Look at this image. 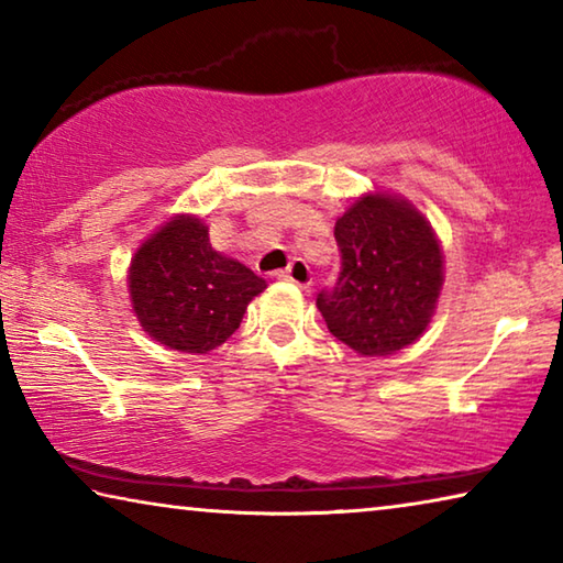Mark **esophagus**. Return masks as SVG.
<instances>
[{
    "label": "esophagus",
    "instance_id": "34e87169",
    "mask_svg": "<svg viewBox=\"0 0 563 563\" xmlns=\"http://www.w3.org/2000/svg\"><path fill=\"white\" fill-rule=\"evenodd\" d=\"M275 278L290 280V283H295V285H300V288H308L310 280H312V273H310V268H308V265H305L302 261H292V263L288 265V268L275 273Z\"/></svg>",
    "mask_w": 563,
    "mask_h": 563
}]
</instances>
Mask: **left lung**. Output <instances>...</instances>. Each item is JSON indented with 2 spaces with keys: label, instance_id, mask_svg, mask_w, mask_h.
Listing matches in <instances>:
<instances>
[{
  "label": "left lung",
  "instance_id": "8db88e82",
  "mask_svg": "<svg viewBox=\"0 0 563 563\" xmlns=\"http://www.w3.org/2000/svg\"><path fill=\"white\" fill-rule=\"evenodd\" d=\"M338 280L318 292L332 335L360 355H393L422 335L442 288V251L412 206L383 194L335 223Z\"/></svg>",
  "mask_w": 563,
  "mask_h": 563
}]
</instances>
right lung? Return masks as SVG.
Instances as JSON below:
<instances>
[{"label":"right lung","mask_w":563,"mask_h":563,"mask_svg":"<svg viewBox=\"0 0 563 563\" xmlns=\"http://www.w3.org/2000/svg\"><path fill=\"white\" fill-rule=\"evenodd\" d=\"M129 290L151 338L170 350L203 355L233 335L265 280L216 253L198 218L180 216L139 247Z\"/></svg>","instance_id":"1"}]
</instances>
